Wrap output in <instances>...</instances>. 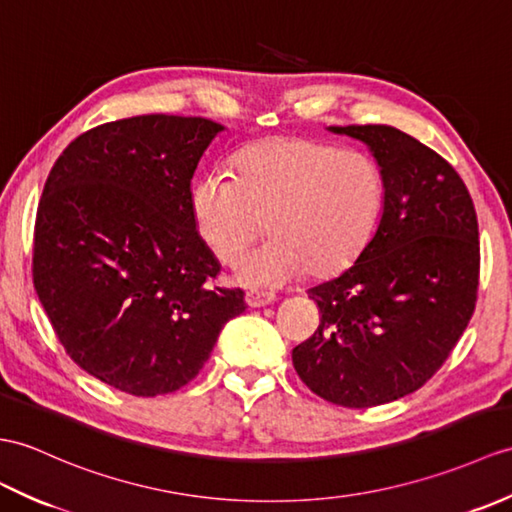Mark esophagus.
Here are the masks:
<instances>
[{
	"label": "esophagus",
	"mask_w": 512,
	"mask_h": 512,
	"mask_svg": "<svg viewBox=\"0 0 512 512\" xmlns=\"http://www.w3.org/2000/svg\"><path fill=\"white\" fill-rule=\"evenodd\" d=\"M275 301H277L275 292H259V290H248L246 292L248 307H264V305H270Z\"/></svg>",
	"instance_id": "34e87169"
}]
</instances>
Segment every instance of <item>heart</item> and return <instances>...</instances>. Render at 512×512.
<instances>
[{
	"mask_svg": "<svg viewBox=\"0 0 512 512\" xmlns=\"http://www.w3.org/2000/svg\"><path fill=\"white\" fill-rule=\"evenodd\" d=\"M384 174L360 150L305 137L266 139L233 159V176L211 172L192 189L198 235L224 264L268 229V244L244 255L233 275L272 288L301 277H331L371 244L384 211Z\"/></svg>",
	"mask_w": 512,
	"mask_h": 512,
	"instance_id": "1",
	"label": "heart"
}]
</instances>
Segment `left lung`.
I'll return each instance as SVG.
<instances>
[{
  "label": "left lung",
  "mask_w": 512,
  "mask_h": 512,
  "mask_svg": "<svg viewBox=\"0 0 512 512\" xmlns=\"http://www.w3.org/2000/svg\"><path fill=\"white\" fill-rule=\"evenodd\" d=\"M329 130L371 148L384 211L360 259L307 290L320 325L292 362L325 401L373 408L419 390L467 329L480 285L478 216L458 172L399 128Z\"/></svg>",
  "instance_id": "left-lung-1"
}]
</instances>
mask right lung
<instances>
[{
  "instance_id": "1",
  "label": "right lung",
  "mask_w": 512,
  "mask_h": 512,
  "mask_svg": "<svg viewBox=\"0 0 512 512\" xmlns=\"http://www.w3.org/2000/svg\"><path fill=\"white\" fill-rule=\"evenodd\" d=\"M224 126L137 115L76 137L47 176L32 277L56 338L82 371L135 397L198 375L246 310L218 288V259L192 216L198 161Z\"/></svg>"
}]
</instances>
